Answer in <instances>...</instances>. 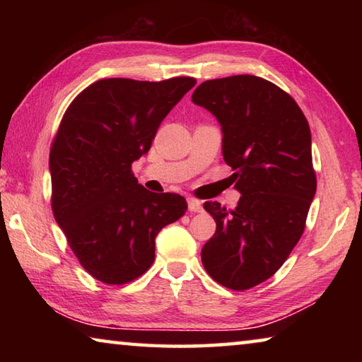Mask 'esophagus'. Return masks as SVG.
<instances>
[{"label": "esophagus", "mask_w": 362, "mask_h": 362, "mask_svg": "<svg viewBox=\"0 0 362 362\" xmlns=\"http://www.w3.org/2000/svg\"><path fill=\"white\" fill-rule=\"evenodd\" d=\"M188 211L189 212H201L203 211V204H201V201H198L196 198H188Z\"/></svg>", "instance_id": "1"}]
</instances>
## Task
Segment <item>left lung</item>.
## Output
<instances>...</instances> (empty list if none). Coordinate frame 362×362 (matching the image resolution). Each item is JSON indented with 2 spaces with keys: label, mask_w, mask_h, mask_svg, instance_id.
<instances>
[{
  "label": "left lung",
  "mask_w": 362,
  "mask_h": 362,
  "mask_svg": "<svg viewBox=\"0 0 362 362\" xmlns=\"http://www.w3.org/2000/svg\"><path fill=\"white\" fill-rule=\"evenodd\" d=\"M192 100L222 127L223 159L241 193L233 211L204 203L217 228L201 260L218 284L246 291L278 272L305 230L316 193L308 121L289 94L252 75L209 79Z\"/></svg>",
  "instance_id": "8db88e82"
}]
</instances>
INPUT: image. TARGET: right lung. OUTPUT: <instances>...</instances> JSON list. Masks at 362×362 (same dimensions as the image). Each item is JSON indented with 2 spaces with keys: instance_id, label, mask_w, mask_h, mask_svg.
Instances as JSON below:
<instances>
[{
  "instance_id": "right-lung-1",
  "label": "right lung",
  "mask_w": 362,
  "mask_h": 362,
  "mask_svg": "<svg viewBox=\"0 0 362 362\" xmlns=\"http://www.w3.org/2000/svg\"><path fill=\"white\" fill-rule=\"evenodd\" d=\"M196 84L100 79L70 103L49 155L52 212L90 276L126 284L155 260V238L187 211L180 194H156L134 177L161 121Z\"/></svg>"
}]
</instances>
